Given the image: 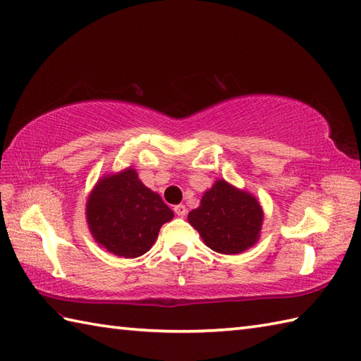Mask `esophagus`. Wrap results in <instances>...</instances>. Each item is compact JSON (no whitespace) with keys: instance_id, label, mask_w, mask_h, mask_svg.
<instances>
[{"instance_id":"obj_1","label":"esophagus","mask_w":361,"mask_h":361,"mask_svg":"<svg viewBox=\"0 0 361 361\" xmlns=\"http://www.w3.org/2000/svg\"><path fill=\"white\" fill-rule=\"evenodd\" d=\"M173 211H175V214L180 216V217H185L186 213H188V209H186L185 204H176V207L173 208Z\"/></svg>"}]
</instances>
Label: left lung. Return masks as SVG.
<instances>
[{
    "label": "left lung",
    "instance_id": "1",
    "mask_svg": "<svg viewBox=\"0 0 361 361\" xmlns=\"http://www.w3.org/2000/svg\"><path fill=\"white\" fill-rule=\"evenodd\" d=\"M188 221L214 252L235 255L258 241L263 209L253 195L219 180L204 192Z\"/></svg>",
    "mask_w": 361,
    "mask_h": 361
}]
</instances>
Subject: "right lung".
<instances>
[{
	"label": "right lung",
	"mask_w": 361,
	"mask_h": 361,
	"mask_svg": "<svg viewBox=\"0 0 361 361\" xmlns=\"http://www.w3.org/2000/svg\"><path fill=\"white\" fill-rule=\"evenodd\" d=\"M86 213L95 241L125 258L150 250L161 225L173 217L172 209L142 185L133 169L98 181L89 195Z\"/></svg>",
	"instance_id": "add662e5"
}]
</instances>
